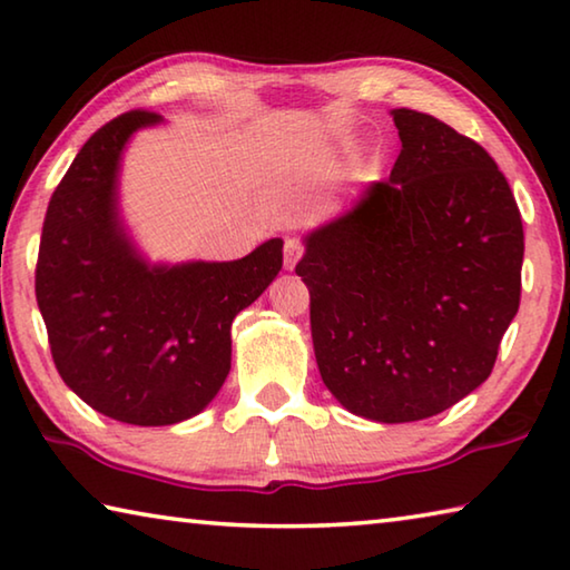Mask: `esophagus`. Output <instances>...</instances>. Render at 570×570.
<instances>
[{
  "instance_id": "1",
  "label": "esophagus",
  "mask_w": 570,
  "mask_h": 570,
  "mask_svg": "<svg viewBox=\"0 0 570 570\" xmlns=\"http://www.w3.org/2000/svg\"><path fill=\"white\" fill-rule=\"evenodd\" d=\"M304 256V244L298 238H286L284 240V264L286 268H294L298 258Z\"/></svg>"
}]
</instances>
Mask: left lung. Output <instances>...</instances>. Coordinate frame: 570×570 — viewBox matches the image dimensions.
Here are the masks:
<instances>
[{
	"instance_id": "left-lung-1",
	"label": "left lung",
	"mask_w": 570,
	"mask_h": 570,
	"mask_svg": "<svg viewBox=\"0 0 570 570\" xmlns=\"http://www.w3.org/2000/svg\"><path fill=\"white\" fill-rule=\"evenodd\" d=\"M390 180L306 236L316 364L346 410L440 414L480 387L520 306L523 220L488 150L432 115L392 110Z\"/></svg>"
}]
</instances>
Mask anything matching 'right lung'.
<instances>
[{
  "mask_svg": "<svg viewBox=\"0 0 570 570\" xmlns=\"http://www.w3.org/2000/svg\"><path fill=\"white\" fill-rule=\"evenodd\" d=\"M163 118L130 110L77 153L47 206L35 292L57 372L118 422L198 414L230 370V324L282 272V238L238 262L150 266L118 216L120 153Z\"/></svg>",
  "mask_w": 570,
  "mask_h": 570,
  "instance_id": "add662e5",
  "label": "right lung"
}]
</instances>
